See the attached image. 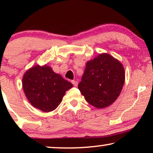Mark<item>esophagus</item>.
Segmentation results:
<instances>
[{
    "label": "esophagus",
    "instance_id": "esophagus-1",
    "mask_svg": "<svg viewBox=\"0 0 153 153\" xmlns=\"http://www.w3.org/2000/svg\"><path fill=\"white\" fill-rule=\"evenodd\" d=\"M72 83L73 84V85H74V86H75V87H76L77 85H78V82H77V81H75V80H72Z\"/></svg>",
    "mask_w": 153,
    "mask_h": 153
}]
</instances>
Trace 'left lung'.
<instances>
[{
  "mask_svg": "<svg viewBox=\"0 0 153 153\" xmlns=\"http://www.w3.org/2000/svg\"><path fill=\"white\" fill-rule=\"evenodd\" d=\"M124 82L123 65L109 54L102 53L88 61L78 88L90 104L103 108L118 98Z\"/></svg>",
  "mask_w": 153,
  "mask_h": 153,
  "instance_id": "obj_1",
  "label": "left lung"
}]
</instances>
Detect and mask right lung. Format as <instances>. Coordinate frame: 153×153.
<instances>
[{
    "mask_svg": "<svg viewBox=\"0 0 153 153\" xmlns=\"http://www.w3.org/2000/svg\"><path fill=\"white\" fill-rule=\"evenodd\" d=\"M22 84L28 101L44 112L55 110L65 92L73 86L47 65H36L28 70L24 75Z\"/></svg>",
    "mask_w": 153,
    "mask_h": 153,
    "instance_id": "add662e5",
    "label": "right lung"
}]
</instances>
